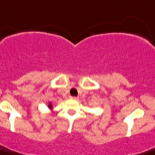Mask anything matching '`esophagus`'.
Returning <instances> with one entry per match:
<instances>
[{
	"instance_id": "obj_1",
	"label": "esophagus",
	"mask_w": 155,
	"mask_h": 155,
	"mask_svg": "<svg viewBox=\"0 0 155 155\" xmlns=\"http://www.w3.org/2000/svg\"><path fill=\"white\" fill-rule=\"evenodd\" d=\"M71 98L73 100H78V97H75V96L71 97Z\"/></svg>"
}]
</instances>
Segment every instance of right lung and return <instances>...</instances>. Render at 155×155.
<instances>
[{
	"mask_svg": "<svg viewBox=\"0 0 155 155\" xmlns=\"http://www.w3.org/2000/svg\"><path fill=\"white\" fill-rule=\"evenodd\" d=\"M48 107L50 108V109H51V108H52V104H51V103H49Z\"/></svg>",
	"mask_w": 155,
	"mask_h": 155,
	"instance_id": "obj_1",
	"label": "right lung"
}]
</instances>
